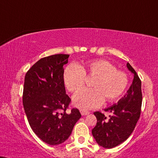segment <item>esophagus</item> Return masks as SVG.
<instances>
[{"mask_svg":"<svg viewBox=\"0 0 158 158\" xmlns=\"http://www.w3.org/2000/svg\"><path fill=\"white\" fill-rule=\"evenodd\" d=\"M80 112H81V115H83V116H85V115L89 114V111H86V110H83V109H81Z\"/></svg>","mask_w":158,"mask_h":158,"instance_id":"esophagus-1","label":"esophagus"}]
</instances>
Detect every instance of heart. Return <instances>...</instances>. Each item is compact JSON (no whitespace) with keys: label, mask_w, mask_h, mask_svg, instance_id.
Listing matches in <instances>:
<instances>
[{"label":"heart","mask_w":158,"mask_h":158,"mask_svg":"<svg viewBox=\"0 0 158 158\" xmlns=\"http://www.w3.org/2000/svg\"><path fill=\"white\" fill-rule=\"evenodd\" d=\"M86 77H93L92 89H83L73 95L76 106L83 110L102 105L106 100L111 103L117 101L125 93L129 85L128 76L117 70L106 60H95L87 63L85 67L72 63L65 68L64 83L68 90L74 93L85 85Z\"/></svg>","instance_id":"obj_1"}]
</instances>
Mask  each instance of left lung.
<instances>
[{
  "label": "left lung",
  "mask_w": 158,
  "mask_h": 158,
  "mask_svg": "<svg viewBox=\"0 0 158 158\" xmlns=\"http://www.w3.org/2000/svg\"><path fill=\"white\" fill-rule=\"evenodd\" d=\"M127 67L133 74V83L127 94L117 104L104 109L111 114L107 119L101 111L94 112L97 123L92 130L94 139L100 146L111 149L124 142L131 135L141 114L142 103L141 81L133 67L127 63Z\"/></svg>",
  "instance_id": "8db88e82"
}]
</instances>
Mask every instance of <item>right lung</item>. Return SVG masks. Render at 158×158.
I'll list each match as a JSON object with an SVG mask.
<instances>
[{
  "mask_svg": "<svg viewBox=\"0 0 158 158\" xmlns=\"http://www.w3.org/2000/svg\"><path fill=\"white\" fill-rule=\"evenodd\" d=\"M69 55L57 54L43 57L26 73L23 103L31 129L50 145L64 142L81 117L79 109H66L71 100L65 93L63 65Z\"/></svg>",
  "mask_w": 158,
  "mask_h": 158,
  "instance_id": "add662e5",
  "label": "right lung"
}]
</instances>
